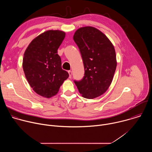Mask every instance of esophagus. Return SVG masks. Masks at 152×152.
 Here are the masks:
<instances>
[{
  "label": "esophagus",
  "mask_w": 152,
  "mask_h": 152,
  "mask_svg": "<svg viewBox=\"0 0 152 152\" xmlns=\"http://www.w3.org/2000/svg\"><path fill=\"white\" fill-rule=\"evenodd\" d=\"M68 73H69V78H71V77H72V71L69 70V71H68Z\"/></svg>",
  "instance_id": "obj_1"
}]
</instances>
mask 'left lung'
<instances>
[{"label":"left lung","mask_w":152,"mask_h":152,"mask_svg":"<svg viewBox=\"0 0 152 152\" xmlns=\"http://www.w3.org/2000/svg\"><path fill=\"white\" fill-rule=\"evenodd\" d=\"M73 39L79 49L83 62L85 73L75 83L86 99H94L109 88L117 67L114 46L101 31L86 26L78 29Z\"/></svg>","instance_id":"left-lung-1"}]
</instances>
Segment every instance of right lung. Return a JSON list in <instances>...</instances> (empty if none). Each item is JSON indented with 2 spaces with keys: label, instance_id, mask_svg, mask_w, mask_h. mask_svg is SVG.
Returning a JSON list of instances; mask_svg holds the SVG:
<instances>
[{
  "label": "right lung",
  "instance_id": "right-lung-1",
  "mask_svg": "<svg viewBox=\"0 0 152 152\" xmlns=\"http://www.w3.org/2000/svg\"><path fill=\"white\" fill-rule=\"evenodd\" d=\"M65 32L48 31L34 38L27 48L23 59V69L30 86L38 94L50 98L59 91L69 76L61 68L58 49Z\"/></svg>",
  "mask_w": 152,
  "mask_h": 152
}]
</instances>
